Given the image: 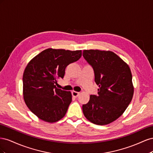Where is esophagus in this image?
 Returning a JSON list of instances; mask_svg holds the SVG:
<instances>
[{"label": "esophagus", "mask_w": 153, "mask_h": 153, "mask_svg": "<svg viewBox=\"0 0 153 153\" xmlns=\"http://www.w3.org/2000/svg\"><path fill=\"white\" fill-rule=\"evenodd\" d=\"M71 93H72L73 96L75 97V98H77V97H78V96H79V94H80L79 92H76V91H73L71 92Z\"/></svg>", "instance_id": "1"}]
</instances>
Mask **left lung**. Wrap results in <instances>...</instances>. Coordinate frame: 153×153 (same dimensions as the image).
Segmentation results:
<instances>
[{
  "label": "left lung",
  "mask_w": 153,
  "mask_h": 153,
  "mask_svg": "<svg viewBox=\"0 0 153 153\" xmlns=\"http://www.w3.org/2000/svg\"><path fill=\"white\" fill-rule=\"evenodd\" d=\"M83 56L93 68L98 95H91L82 110L87 120L98 125L114 122L124 112L134 93L128 64L112 51L84 50Z\"/></svg>",
  "instance_id": "8db88e82"
}]
</instances>
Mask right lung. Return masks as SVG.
<instances>
[{
	"instance_id": "obj_1",
	"label": "right lung",
	"mask_w": 153,
	"mask_h": 153,
	"mask_svg": "<svg viewBox=\"0 0 153 153\" xmlns=\"http://www.w3.org/2000/svg\"><path fill=\"white\" fill-rule=\"evenodd\" d=\"M82 50L48 48L27 64L23 75V95L27 107L39 119L55 123L64 117L72 100L70 91L58 89L69 64L77 61Z\"/></svg>"
}]
</instances>
